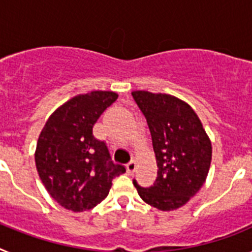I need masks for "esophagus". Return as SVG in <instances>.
I'll list each match as a JSON object with an SVG mask.
<instances>
[{
	"label": "esophagus",
	"mask_w": 252,
	"mask_h": 252,
	"mask_svg": "<svg viewBox=\"0 0 252 252\" xmlns=\"http://www.w3.org/2000/svg\"><path fill=\"white\" fill-rule=\"evenodd\" d=\"M126 168H127L128 173H130V174H132L133 171L136 170V161H135V160H131L127 165H126Z\"/></svg>",
	"instance_id": "obj_1"
}]
</instances>
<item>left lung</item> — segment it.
<instances>
[{
	"label": "left lung",
	"instance_id": "1",
	"mask_svg": "<svg viewBox=\"0 0 252 252\" xmlns=\"http://www.w3.org/2000/svg\"><path fill=\"white\" fill-rule=\"evenodd\" d=\"M148 121L158 164L154 186L141 188L133 180L145 203L174 211L183 207L203 187L212 160V144L192 107L165 93L133 91Z\"/></svg>",
	"mask_w": 252,
	"mask_h": 252
}]
</instances>
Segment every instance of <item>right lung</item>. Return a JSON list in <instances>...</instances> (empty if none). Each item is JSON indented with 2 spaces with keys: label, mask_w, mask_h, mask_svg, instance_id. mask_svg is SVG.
I'll return each mask as SVG.
<instances>
[{
  "label": "right lung",
  "mask_w": 252,
  "mask_h": 252,
  "mask_svg": "<svg viewBox=\"0 0 252 252\" xmlns=\"http://www.w3.org/2000/svg\"><path fill=\"white\" fill-rule=\"evenodd\" d=\"M119 94L92 91L74 95L51 113L35 150L37 174L50 197L63 208L83 212L108 195L112 179L126 169L113 164L93 126Z\"/></svg>",
  "instance_id": "1"
}]
</instances>
